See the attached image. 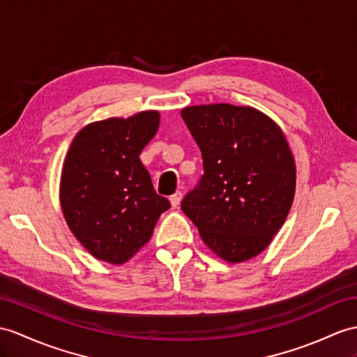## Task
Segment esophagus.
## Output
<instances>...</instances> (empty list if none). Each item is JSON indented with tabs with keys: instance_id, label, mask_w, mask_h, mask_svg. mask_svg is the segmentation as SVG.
<instances>
[{
	"instance_id": "obj_1",
	"label": "esophagus",
	"mask_w": 357,
	"mask_h": 357,
	"mask_svg": "<svg viewBox=\"0 0 357 357\" xmlns=\"http://www.w3.org/2000/svg\"><path fill=\"white\" fill-rule=\"evenodd\" d=\"M169 202H171V206H172L174 208H177L178 204H180V202H181V192L172 194V195L169 197Z\"/></svg>"
}]
</instances>
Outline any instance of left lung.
<instances>
[{"instance_id": "8db88e82", "label": "left lung", "mask_w": 357, "mask_h": 357, "mask_svg": "<svg viewBox=\"0 0 357 357\" xmlns=\"http://www.w3.org/2000/svg\"><path fill=\"white\" fill-rule=\"evenodd\" d=\"M204 174L181 202L204 244L231 264L262 253L295 194V162L282 128L255 107L227 102L181 110Z\"/></svg>"}]
</instances>
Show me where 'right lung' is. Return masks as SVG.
I'll list each match as a JSON object with an SVG mask.
<instances>
[{
    "label": "right lung",
    "mask_w": 357,
    "mask_h": 357,
    "mask_svg": "<svg viewBox=\"0 0 357 357\" xmlns=\"http://www.w3.org/2000/svg\"><path fill=\"white\" fill-rule=\"evenodd\" d=\"M158 110L83 127L60 177V206L69 230L95 257L126 264L150 241L169 202L155 194L139 159L158 132Z\"/></svg>",
    "instance_id": "add662e5"
}]
</instances>
